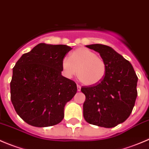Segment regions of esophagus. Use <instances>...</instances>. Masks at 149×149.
<instances>
[{"label":"esophagus","mask_w":149,"mask_h":149,"mask_svg":"<svg viewBox=\"0 0 149 149\" xmlns=\"http://www.w3.org/2000/svg\"><path fill=\"white\" fill-rule=\"evenodd\" d=\"M77 91H81V86H80V85H79V84H77Z\"/></svg>","instance_id":"esophagus-1"}]
</instances>
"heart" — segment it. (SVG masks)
<instances>
[{
  "label": "heart",
  "instance_id": "b5f03b06",
  "mask_svg": "<svg viewBox=\"0 0 149 149\" xmlns=\"http://www.w3.org/2000/svg\"><path fill=\"white\" fill-rule=\"evenodd\" d=\"M65 76L72 78L78 72V77L83 84L94 85L100 83L106 73V64L102 57L90 49L80 47L72 52L70 58L61 61Z\"/></svg>",
  "mask_w": 149,
  "mask_h": 149
}]
</instances>
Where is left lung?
Listing matches in <instances>:
<instances>
[{
    "instance_id": "1",
    "label": "left lung",
    "mask_w": 149,
    "mask_h": 149,
    "mask_svg": "<svg viewBox=\"0 0 149 149\" xmlns=\"http://www.w3.org/2000/svg\"><path fill=\"white\" fill-rule=\"evenodd\" d=\"M86 47L100 53L106 64V73L100 83L81 87L85 95L83 116L90 124L113 128L132 112L138 78L131 63L111 47L100 44Z\"/></svg>"
}]
</instances>
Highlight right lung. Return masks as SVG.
<instances>
[{"label":"right lung","instance_id":"1","mask_svg":"<svg viewBox=\"0 0 149 149\" xmlns=\"http://www.w3.org/2000/svg\"><path fill=\"white\" fill-rule=\"evenodd\" d=\"M71 49L41 43L16 62L10 82L11 101L27 124L48 127L63 120L65 104L77 91L75 81L61 75V61Z\"/></svg>","mask_w":149,"mask_h":149}]
</instances>
